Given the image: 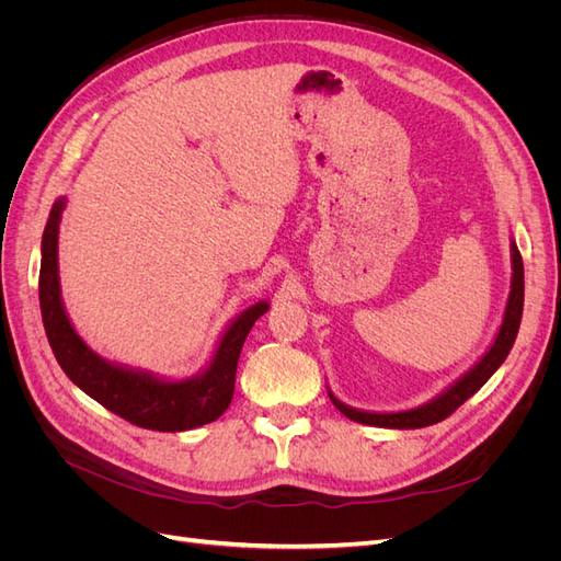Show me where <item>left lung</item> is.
Returning <instances> with one entry per match:
<instances>
[{"instance_id": "obj_1", "label": "left lung", "mask_w": 561, "mask_h": 561, "mask_svg": "<svg viewBox=\"0 0 561 561\" xmlns=\"http://www.w3.org/2000/svg\"><path fill=\"white\" fill-rule=\"evenodd\" d=\"M511 266H513L511 293H507L503 320H501L494 342H491V346L484 351L482 358L474 363L468 371H463V375L456 381H451L443 390V393H437L435 398H431L428 402H423L419 407H412V410L367 412V410H355V407L342 402L328 388V396H330L332 404L351 421H358V423H365V426H377V428L412 431V428L433 426V423L447 419L456 410V407H461L470 396L478 393V390L491 379V375H494V371L503 365L507 353H511V348L515 344L519 322H522V309H524V264H522V254L517 250V243L513 239H511Z\"/></svg>"}]
</instances>
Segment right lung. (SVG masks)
<instances>
[{
	"label": "right lung",
	"instance_id": "1",
	"mask_svg": "<svg viewBox=\"0 0 561 561\" xmlns=\"http://www.w3.org/2000/svg\"><path fill=\"white\" fill-rule=\"evenodd\" d=\"M65 206L67 198L60 196L48 213L39 268L44 330L65 375L105 410L140 428L180 433L206 426L222 416L233 398L236 365H239L243 342L254 320L268 311V301H254L229 322L217 339L210 360L194 377L168 379L154 371L112 363L83 342L65 311L58 274V233Z\"/></svg>",
	"mask_w": 561,
	"mask_h": 561
}]
</instances>
